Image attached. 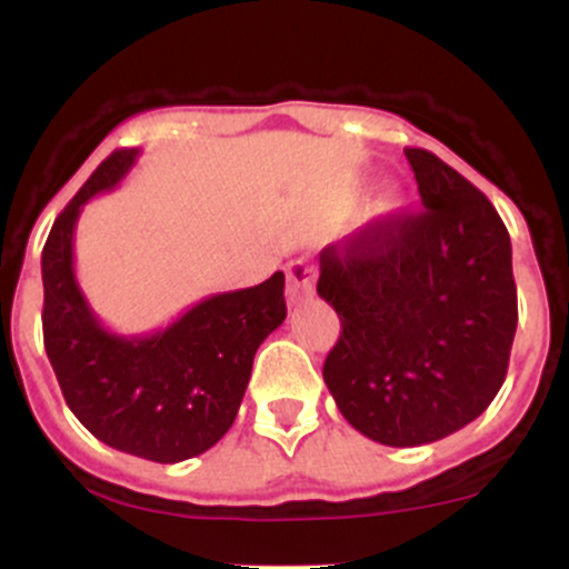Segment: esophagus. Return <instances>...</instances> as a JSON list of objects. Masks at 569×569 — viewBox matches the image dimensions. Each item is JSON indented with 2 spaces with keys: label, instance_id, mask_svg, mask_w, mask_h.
<instances>
[{
  "label": "esophagus",
  "instance_id": "1",
  "mask_svg": "<svg viewBox=\"0 0 569 569\" xmlns=\"http://www.w3.org/2000/svg\"><path fill=\"white\" fill-rule=\"evenodd\" d=\"M286 278H289V286H286V297H289V302H300L313 295L317 272H313V267L308 261H302V258L289 261V267H286Z\"/></svg>",
  "mask_w": 569,
  "mask_h": 569
}]
</instances>
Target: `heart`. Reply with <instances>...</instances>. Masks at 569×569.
<instances>
[{
  "label": "heart",
  "mask_w": 569,
  "mask_h": 569,
  "mask_svg": "<svg viewBox=\"0 0 569 569\" xmlns=\"http://www.w3.org/2000/svg\"><path fill=\"white\" fill-rule=\"evenodd\" d=\"M396 206H399V194H396V192H388L386 198H382L380 211H382V214H388V211H393Z\"/></svg>",
  "instance_id": "1"
}]
</instances>
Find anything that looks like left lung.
<instances>
[{"mask_svg": "<svg viewBox=\"0 0 569 569\" xmlns=\"http://www.w3.org/2000/svg\"><path fill=\"white\" fill-rule=\"evenodd\" d=\"M421 211L382 217L319 256L341 336L325 360L341 416L382 446H423L479 418L518 330L512 242L496 206L423 148H405Z\"/></svg>", "mask_w": 569, "mask_h": 569, "instance_id": "left-lung-1", "label": "left lung"}]
</instances>
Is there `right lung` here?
Segmentation results:
<instances>
[{
    "label": "right lung",
    "instance_id": "1",
    "mask_svg": "<svg viewBox=\"0 0 569 569\" xmlns=\"http://www.w3.org/2000/svg\"><path fill=\"white\" fill-rule=\"evenodd\" d=\"M114 151L60 211L43 244V343L62 396L101 443L151 462L209 451L231 429L252 358L286 319L283 272L250 289L200 300L151 336H118L96 319L73 272L82 206L137 162Z\"/></svg>",
    "mask_w": 569,
    "mask_h": 569
}]
</instances>
